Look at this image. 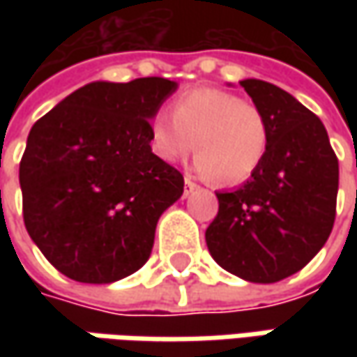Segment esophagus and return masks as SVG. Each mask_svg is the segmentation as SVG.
<instances>
[{
    "mask_svg": "<svg viewBox=\"0 0 357 357\" xmlns=\"http://www.w3.org/2000/svg\"><path fill=\"white\" fill-rule=\"evenodd\" d=\"M197 188V183L190 178V176H185V195H188V192H192Z\"/></svg>",
    "mask_w": 357,
    "mask_h": 357,
    "instance_id": "esophagus-1",
    "label": "esophagus"
}]
</instances>
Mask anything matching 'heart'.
I'll use <instances>...</instances> for the list:
<instances>
[{"instance_id": "obj_1", "label": "heart", "mask_w": 357, "mask_h": 357, "mask_svg": "<svg viewBox=\"0 0 357 357\" xmlns=\"http://www.w3.org/2000/svg\"><path fill=\"white\" fill-rule=\"evenodd\" d=\"M153 151L165 162H178L195 149L197 171L220 186L252 178L264 162L270 123L258 105L228 91L192 89L172 103V117L151 123Z\"/></svg>"}]
</instances>
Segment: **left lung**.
<instances>
[{"label":"left lung","instance_id":"1","mask_svg":"<svg viewBox=\"0 0 357 357\" xmlns=\"http://www.w3.org/2000/svg\"><path fill=\"white\" fill-rule=\"evenodd\" d=\"M240 87L266 113L270 144L250 181L216 192L206 246L230 274L270 284L302 270L326 244L340 169L324 123L290 93L260 79H244Z\"/></svg>","mask_w":357,"mask_h":357}]
</instances>
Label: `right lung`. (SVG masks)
Returning a JSON list of instances; mask_svg holds the SVG:
<instances>
[{
	"mask_svg": "<svg viewBox=\"0 0 357 357\" xmlns=\"http://www.w3.org/2000/svg\"><path fill=\"white\" fill-rule=\"evenodd\" d=\"M176 83H89L35 123L20 162L23 222L67 278L109 284L149 260L185 178L151 151V121Z\"/></svg>",
	"mask_w": 357,
	"mask_h": 357,
	"instance_id": "right-lung-1",
	"label": "right lung"
}]
</instances>
